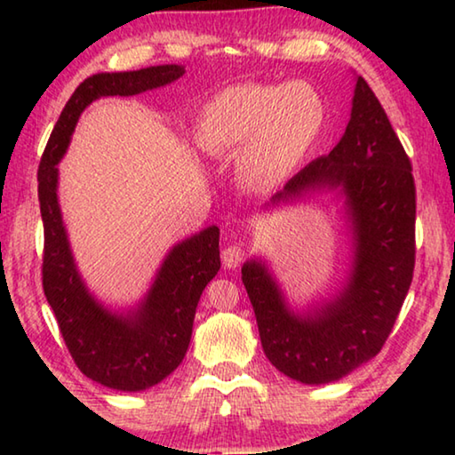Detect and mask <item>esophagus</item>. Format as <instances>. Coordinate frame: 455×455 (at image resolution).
<instances>
[{"mask_svg": "<svg viewBox=\"0 0 455 455\" xmlns=\"http://www.w3.org/2000/svg\"><path fill=\"white\" fill-rule=\"evenodd\" d=\"M243 259H244V246L241 244H230L222 251V263H225L227 268H236L241 265Z\"/></svg>", "mask_w": 455, "mask_h": 455, "instance_id": "34e87169", "label": "esophagus"}]
</instances>
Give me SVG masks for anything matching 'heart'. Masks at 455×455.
I'll return each mask as SVG.
<instances>
[{
    "label": "heart",
    "mask_w": 455,
    "mask_h": 455,
    "mask_svg": "<svg viewBox=\"0 0 455 455\" xmlns=\"http://www.w3.org/2000/svg\"><path fill=\"white\" fill-rule=\"evenodd\" d=\"M323 122V100L309 84H243L222 90L203 108L195 136L212 156L241 150L244 179L273 187L301 163Z\"/></svg>",
    "instance_id": "b5f03b06"
}]
</instances>
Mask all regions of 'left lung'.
<instances>
[{
    "instance_id": "obj_1",
    "label": "left lung",
    "mask_w": 455,
    "mask_h": 455,
    "mask_svg": "<svg viewBox=\"0 0 455 455\" xmlns=\"http://www.w3.org/2000/svg\"><path fill=\"white\" fill-rule=\"evenodd\" d=\"M319 187L343 188L355 228V267L337 301L299 317L263 265L243 267L265 355L281 373L309 385L341 379L381 351L413 279L411 163L361 76L341 140L292 176L273 203Z\"/></svg>"
}]
</instances>
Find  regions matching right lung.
<instances>
[{
    "label": "right lung",
    "mask_w": 455,
    "mask_h": 455,
    "mask_svg": "<svg viewBox=\"0 0 455 455\" xmlns=\"http://www.w3.org/2000/svg\"><path fill=\"white\" fill-rule=\"evenodd\" d=\"M182 66H152L136 72L94 74L61 110L37 168V198L44 220L42 287L60 333L80 371L106 387L142 391L163 381L184 359L198 299L220 268L219 228H204L176 244L140 309L118 317L88 295L76 271L58 206L60 158L80 114L100 96H134L179 80Z\"/></svg>",
    "instance_id": "obj_1"
}]
</instances>
